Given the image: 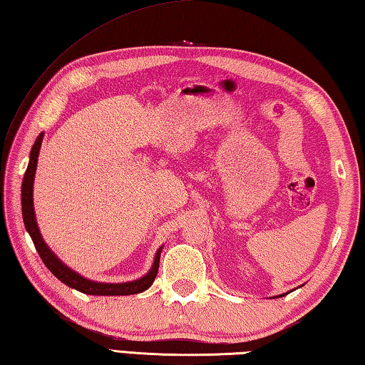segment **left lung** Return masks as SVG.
Returning <instances> with one entry per match:
<instances>
[{"instance_id": "obj_1", "label": "left lung", "mask_w": 365, "mask_h": 365, "mask_svg": "<svg viewBox=\"0 0 365 365\" xmlns=\"http://www.w3.org/2000/svg\"><path fill=\"white\" fill-rule=\"evenodd\" d=\"M291 291H292V289H291ZM291 291H289V292H291ZM287 294H288V292H284V294H280V296H275V297H283V296H287Z\"/></svg>"}]
</instances>
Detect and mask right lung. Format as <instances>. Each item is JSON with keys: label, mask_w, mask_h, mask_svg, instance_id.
Listing matches in <instances>:
<instances>
[{"label": "right lung", "mask_w": 365, "mask_h": 365, "mask_svg": "<svg viewBox=\"0 0 365 365\" xmlns=\"http://www.w3.org/2000/svg\"><path fill=\"white\" fill-rule=\"evenodd\" d=\"M42 139H44V133H41L38 138H36L34 144L30 152V161H28V168L24 177V182H21V215H24V223L28 234L33 240V244L38 250L42 262L46 264V267L52 272L60 282H63L66 287L77 289L83 292V294L90 296H130V294H138L152 287L155 282L156 274H158L160 267V256L163 252V247L156 250L155 259L152 267H150L148 272L138 278V280L133 282H125V283H103V282H95L90 280V278H85L74 269L68 267L58 256H56L50 247L46 244V240L42 239L41 231L38 227V221H36V213H34V204H33V185H34V175H36V168H38V156L39 150L42 145Z\"/></svg>", "instance_id": "right-lung-1"}]
</instances>
